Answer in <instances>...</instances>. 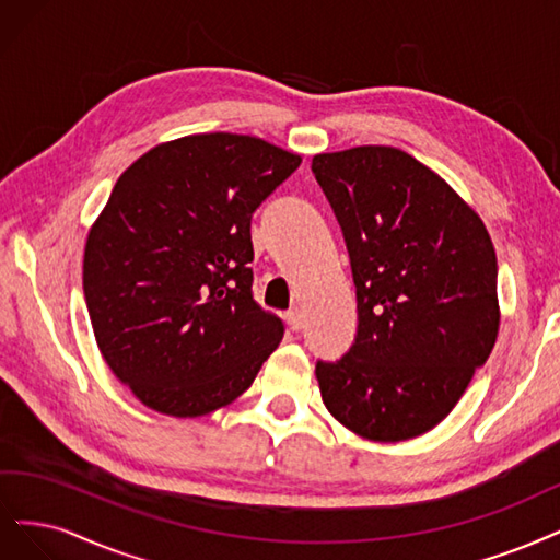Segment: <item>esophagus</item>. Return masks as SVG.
Instances as JSON below:
<instances>
[{
  "mask_svg": "<svg viewBox=\"0 0 560 560\" xmlns=\"http://www.w3.org/2000/svg\"><path fill=\"white\" fill-rule=\"evenodd\" d=\"M285 323H288V328H291L293 332H300L304 328V316H302L300 310H291V312L285 314Z\"/></svg>",
  "mask_w": 560,
  "mask_h": 560,
  "instance_id": "34e87169",
  "label": "esophagus"
}]
</instances>
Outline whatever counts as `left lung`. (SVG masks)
<instances>
[{
  "instance_id": "obj_1",
  "label": "left lung",
  "mask_w": 560,
  "mask_h": 560,
  "mask_svg": "<svg viewBox=\"0 0 560 560\" xmlns=\"http://www.w3.org/2000/svg\"><path fill=\"white\" fill-rule=\"evenodd\" d=\"M312 170L345 232L358 300L353 347L316 365L320 398L360 438H419L448 417L498 339L491 234L400 149L318 153Z\"/></svg>"
}]
</instances>
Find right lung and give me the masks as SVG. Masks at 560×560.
Here are the masks:
<instances>
[{
    "label": "right lung",
    "instance_id": "1",
    "mask_svg": "<svg viewBox=\"0 0 560 560\" xmlns=\"http://www.w3.org/2000/svg\"><path fill=\"white\" fill-rule=\"evenodd\" d=\"M302 158L248 135L158 143L85 240L83 293L106 365L176 419L237 400L283 337L250 295V213Z\"/></svg>",
    "mask_w": 560,
    "mask_h": 560
}]
</instances>
